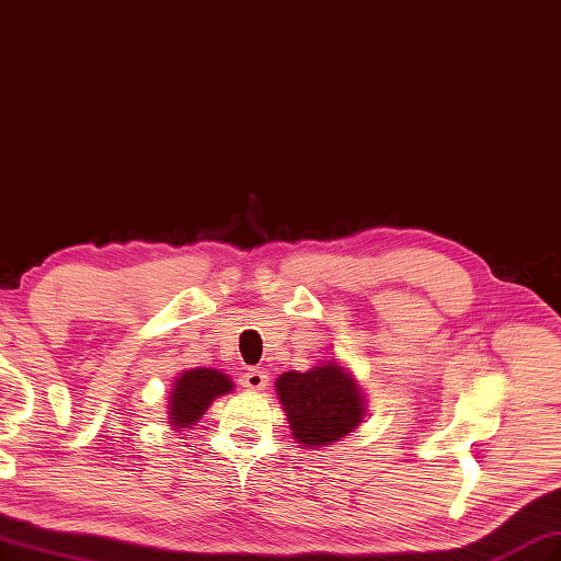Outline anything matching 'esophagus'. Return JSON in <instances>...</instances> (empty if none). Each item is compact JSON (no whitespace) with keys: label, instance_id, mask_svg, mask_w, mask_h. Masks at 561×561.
I'll use <instances>...</instances> for the list:
<instances>
[{"label":"esophagus","instance_id":"obj_1","mask_svg":"<svg viewBox=\"0 0 561 561\" xmlns=\"http://www.w3.org/2000/svg\"><path fill=\"white\" fill-rule=\"evenodd\" d=\"M241 383L247 386V389H251V391H265L267 389V375H265L263 369L251 367V369L243 371Z\"/></svg>","mask_w":561,"mask_h":561}]
</instances>
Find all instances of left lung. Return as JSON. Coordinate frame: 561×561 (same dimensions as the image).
<instances>
[{"instance_id":"obj_1","label":"left lung","mask_w":561,"mask_h":561,"mask_svg":"<svg viewBox=\"0 0 561 561\" xmlns=\"http://www.w3.org/2000/svg\"><path fill=\"white\" fill-rule=\"evenodd\" d=\"M277 393L294 436L308 448L332 445L363 422L360 389L334 363L286 371L277 379Z\"/></svg>"}]
</instances>
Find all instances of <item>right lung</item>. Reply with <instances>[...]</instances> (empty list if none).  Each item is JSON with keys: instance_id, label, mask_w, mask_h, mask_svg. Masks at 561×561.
Listing matches in <instances>:
<instances>
[{"instance_id": "obj_1", "label": "right lung", "mask_w": 561, "mask_h": 561, "mask_svg": "<svg viewBox=\"0 0 561 561\" xmlns=\"http://www.w3.org/2000/svg\"><path fill=\"white\" fill-rule=\"evenodd\" d=\"M232 391V381L218 369H190L172 386L170 396V414L172 426L186 428L201 420V414L213 403L215 398Z\"/></svg>"}]
</instances>
